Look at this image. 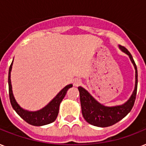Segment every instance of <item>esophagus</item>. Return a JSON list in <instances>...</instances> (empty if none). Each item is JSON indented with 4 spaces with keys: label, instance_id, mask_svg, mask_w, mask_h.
Wrapping results in <instances>:
<instances>
[{
    "label": "esophagus",
    "instance_id": "obj_1",
    "mask_svg": "<svg viewBox=\"0 0 146 146\" xmlns=\"http://www.w3.org/2000/svg\"><path fill=\"white\" fill-rule=\"evenodd\" d=\"M82 84V81L80 79H75V80H73V85H74V86H79L80 85Z\"/></svg>",
    "mask_w": 146,
    "mask_h": 146
}]
</instances>
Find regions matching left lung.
<instances>
[{"label": "left lung", "mask_w": 146, "mask_h": 146, "mask_svg": "<svg viewBox=\"0 0 146 146\" xmlns=\"http://www.w3.org/2000/svg\"><path fill=\"white\" fill-rule=\"evenodd\" d=\"M119 48L129 56V59L131 60L132 64H133L134 68L136 70L135 71L136 73L135 88L131 96L124 104L111 107L105 106L98 102L86 89H85L81 86L78 87V89L80 92L82 116L89 123L96 127H110V126L115 124L116 123L119 122L130 112L136 100L137 84H138L137 67L129 50L121 45H119Z\"/></svg>", "instance_id": "obj_1"}]
</instances>
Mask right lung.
Listing matches in <instances>:
<instances>
[{
  "instance_id": "right-lung-1",
  "label": "right lung",
  "mask_w": 146,
  "mask_h": 146,
  "mask_svg": "<svg viewBox=\"0 0 146 146\" xmlns=\"http://www.w3.org/2000/svg\"><path fill=\"white\" fill-rule=\"evenodd\" d=\"M13 62L10 64L9 68V73H8V85H9V96L11 105L14 111L23 119L26 122L33 126H44V125L49 124L50 123L54 122L59 112V108L60 102L64 99L66 94V92L70 88L73 87V85H67L64 87V89L59 92V93L53 98L46 106H44L43 108L38 110L35 111H30L19 106L15 99L13 94L12 85H11V80H10V73L12 70Z\"/></svg>"
}]
</instances>
